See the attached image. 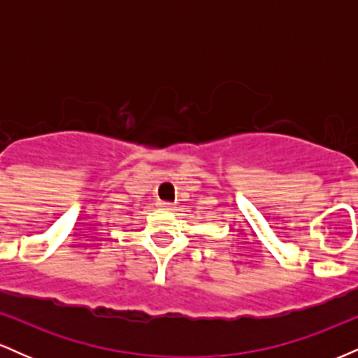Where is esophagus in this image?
<instances>
[{
    "instance_id": "34e87169",
    "label": "esophagus",
    "mask_w": 358,
    "mask_h": 358,
    "mask_svg": "<svg viewBox=\"0 0 358 358\" xmlns=\"http://www.w3.org/2000/svg\"><path fill=\"white\" fill-rule=\"evenodd\" d=\"M158 205H159V207L166 208V210H171V208H173V203H171V202H159Z\"/></svg>"
}]
</instances>
